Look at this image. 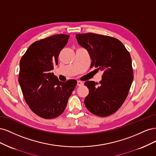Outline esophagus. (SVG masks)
<instances>
[{"label":"esophagus","instance_id":"34e87169","mask_svg":"<svg viewBox=\"0 0 156 156\" xmlns=\"http://www.w3.org/2000/svg\"><path fill=\"white\" fill-rule=\"evenodd\" d=\"M77 86H79V87H81V86H83V83L81 82V81H77Z\"/></svg>","mask_w":156,"mask_h":156}]
</instances>
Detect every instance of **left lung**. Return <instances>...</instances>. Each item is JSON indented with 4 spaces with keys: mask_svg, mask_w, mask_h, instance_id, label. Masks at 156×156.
Here are the masks:
<instances>
[{
    "mask_svg": "<svg viewBox=\"0 0 156 156\" xmlns=\"http://www.w3.org/2000/svg\"><path fill=\"white\" fill-rule=\"evenodd\" d=\"M75 37L78 44L88 52L91 67L103 72L100 84L84 83L89 89L84 104L94 115L109 116L123 104L133 81L130 54L115 37L93 33L78 34Z\"/></svg>",
    "mask_w": 156,
    "mask_h": 156,
    "instance_id": "left-lung-1",
    "label": "left lung"
}]
</instances>
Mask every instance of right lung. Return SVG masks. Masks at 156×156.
<instances>
[{"label": "right lung", "instance_id": "1", "mask_svg": "<svg viewBox=\"0 0 156 156\" xmlns=\"http://www.w3.org/2000/svg\"><path fill=\"white\" fill-rule=\"evenodd\" d=\"M69 35L57 34L31 44L20 60L19 83L25 101L35 114L46 119L60 116L77 84L60 81L53 73Z\"/></svg>", "mask_w": 156, "mask_h": 156}]
</instances>
